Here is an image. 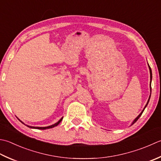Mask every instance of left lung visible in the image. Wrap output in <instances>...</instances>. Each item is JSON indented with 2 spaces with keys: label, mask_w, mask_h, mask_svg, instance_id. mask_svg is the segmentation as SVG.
Masks as SVG:
<instances>
[{
  "label": "left lung",
  "mask_w": 161,
  "mask_h": 161,
  "mask_svg": "<svg viewBox=\"0 0 161 161\" xmlns=\"http://www.w3.org/2000/svg\"><path fill=\"white\" fill-rule=\"evenodd\" d=\"M148 65H149V71H150V80H151V82H152V69H151V68H150V66H149V65L148 64ZM150 89H151V91H152V87H151V83H150ZM150 97H151V94H150V96H149V100H148V101H147V105H145V107H144V109H143V110L141 112V113L140 114L138 115L136 118L135 119V120L133 121V123H132V124L131 125H133V124H134L135 122H136L137 120H138V119H139L140 116H141V115L142 114V113H143V112H144V109L146 108V107L147 106V105H148V103H149V100H150Z\"/></svg>",
  "instance_id": "1"
}]
</instances>
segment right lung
<instances>
[{
    "label": "right lung",
    "mask_w": 161,
    "mask_h": 161,
    "mask_svg": "<svg viewBox=\"0 0 161 161\" xmlns=\"http://www.w3.org/2000/svg\"><path fill=\"white\" fill-rule=\"evenodd\" d=\"M62 119H63V117L60 119V120L57 122V123H56V124H53V125H49V126H47V127H35V126H30V125H26V124H24L23 122L22 121H21V123H23V124H24V125H27L28 127H29V128H35V129H39V130H45V129H49V128H53V127H55V126H56V125H58L60 123H61V121H62Z\"/></svg>",
    "instance_id": "1"
}]
</instances>
